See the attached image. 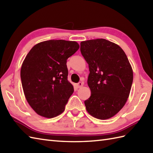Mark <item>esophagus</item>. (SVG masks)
<instances>
[{"mask_svg":"<svg viewBox=\"0 0 153 153\" xmlns=\"http://www.w3.org/2000/svg\"><path fill=\"white\" fill-rule=\"evenodd\" d=\"M83 82H79L76 84V86L77 88H81V87L83 86Z\"/></svg>","mask_w":153,"mask_h":153,"instance_id":"1","label":"esophagus"}]
</instances>
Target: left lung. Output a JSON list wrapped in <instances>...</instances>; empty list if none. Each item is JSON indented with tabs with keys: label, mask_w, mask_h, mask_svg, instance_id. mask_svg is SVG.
<instances>
[{
	"label": "left lung",
	"mask_w": 153,
	"mask_h": 153,
	"mask_svg": "<svg viewBox=\"0 0 153 153\" xmlns=\"http://www.w3.org/2000/svg\"><path fill=\"white\" fill-rule=\"evenodd\" d=\"M80 45L90 71L87 84L91 93L84 102L86 109L96 118H112L129 95L134 77L131 64L121 47L105 39L82 41Z\"/></svg>",
	"instance_id": "1"
}]
</instances>
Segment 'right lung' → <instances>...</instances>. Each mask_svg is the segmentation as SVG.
Returning a JSON list of instances; mask_svg holds the SVG:
<instances>
[{"instance_id":"1","label":"right lung","mask_w":153,"mask_h":153,"mask_svg":"<svg viewBox=\"0 0 153 153\" xmlns=\"http://www.w3.org/2000/svg\"><path fill=\"white\" fill-rule=\"evenodd\" d=\"M79 48L76 41L48 40L35 45L25 56L20 71L22 87L37 114L52 118L64 112L74 93L67 59Z\"/></svg>"}]
</instances>
